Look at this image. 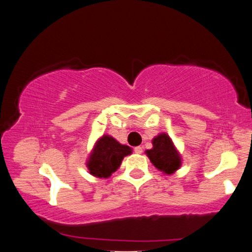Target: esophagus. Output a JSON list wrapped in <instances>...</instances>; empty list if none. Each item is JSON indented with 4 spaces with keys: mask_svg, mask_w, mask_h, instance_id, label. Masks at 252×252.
Masks as SVG:
<instances>
[{
    "mask_svg": "<svg viewBox=\"0 0 252 252\" xmlns=\"http://www.w3.org/2000/svg\"><path fill=\"white\" fill-rule=\"evenodd\" d=\"M134 151L136 154H142L143 153V148L142 147H136V148H134Z\"/></svg>",
    "mask_w": 252,
    "mask_h": 252,
    "instance_id": "esophagus-1",
    "label": "esophagus"
}]
</instances>
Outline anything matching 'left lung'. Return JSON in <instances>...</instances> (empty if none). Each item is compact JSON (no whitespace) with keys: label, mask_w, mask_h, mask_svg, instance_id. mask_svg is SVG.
I'll return each mask as SVG.
<instances>
[{"label":"left lung","mask_w":252,"mask_h":252,"mask_svg":"<svg viewBox=\"0 0 252 252\" xmlns=\"http://www.w3.org/2000/svg\"><path fill=\"white\" fill-rule=\"evenodd\" d=\"M145 153L151 163L159 171L166 175L174 174L182 164L180 153L175 148L171 138L166 134L156 136L153 139V149L147 150Z\"/></svg>","instance_id":"obj_1"}]
</instances>
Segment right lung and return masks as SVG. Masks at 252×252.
I'll return each instance as SVG.
<instances>
[{
    "mask_svg": "<svg viewBox=\"0 0 252 252\" xmlns=\"http://www.w3.org/2000/svg\"><path fill=\"white\" fill-rule=\"evenodd\" d=\"M131 148L121 144L109 135H103L96 142L87 166L93 176L108 178L120 168L123 158L131 154Z\"/></svg>",
    "mask_w": 252,
    "mask_h": 252,
    "instance_id": "right-lung-1",
    "label": "right lung"
}]
</instances>
